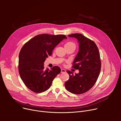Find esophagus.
Wrapping results in <instances>:
<instances>
[{"label":"esophagus","mask_w":121,"mask_h":121,"mask_svg":"<svg viewBox=\"0 0 121 121\" xmlns=\"http://www.w3.org/2000/svg\"><path fill=\"white\" fill-rule=\"evenodd\" d=\"M66 71L65 70V69H61V73H66Z\"/></svg>","instance_id":"1"}]
</instances>
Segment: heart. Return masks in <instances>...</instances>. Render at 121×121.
Instances as JSON below:
<instances>
[{
    "label": "heart",
    "mask_w": 121,
    "mask_h": 121,
    "mask_svg": "<svg viewBox=\"0 0 121 121\" xmlns=\"http://www.w3.org/2000/svg\"><path fill=\"white\" fill-rule=\"evenodd\" d=\"M75 47V45L74 43L72 42H68L67 43H66V44H65V47Z\"/></svg>",
    "instance_id": "obj_1"
}]
</instances>
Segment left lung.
I'll return each instance as SVG.
<instances>
[{"label": "left lung", "mask_w": 121, "mask_h": 121, "mask_svg": "<svg viewBox=\"0 0 121 121\" xmlns=\"http://www.w3.org/2000/svg\"><path fill=\"white\" fill-rule=\"evenodd\" d=\"M78 40L79 51L73 62V68L78 69V73L67 71L69 79L65 83L66 90L74 94L87 92L94 85L99 76L101 62L96 44L81 34L68 35Z\"/></svg>", "instance_id": "1"}]
</instances>
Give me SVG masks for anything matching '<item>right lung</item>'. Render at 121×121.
Segmentation results:
<instances>
[{"label": "right lung", "instance_id": "obj_1", "mask_svg": "<svg viewBox=\"0 0 121 121\" xmlns=\"http://www.w3.org/2000/svg\"><path fill=\"white\" fill-rule=\"evenodd\" d=\"M67 38L64 35L40 34L24 44L18 56V71L29 89L40 93L50 88L54 78L60 73L61 69L54 66L49 70L44 69L43 63L52 55L57 44Z\"/></svg>", "mask_w": 121, "mask_h": 121}]
</instances>
